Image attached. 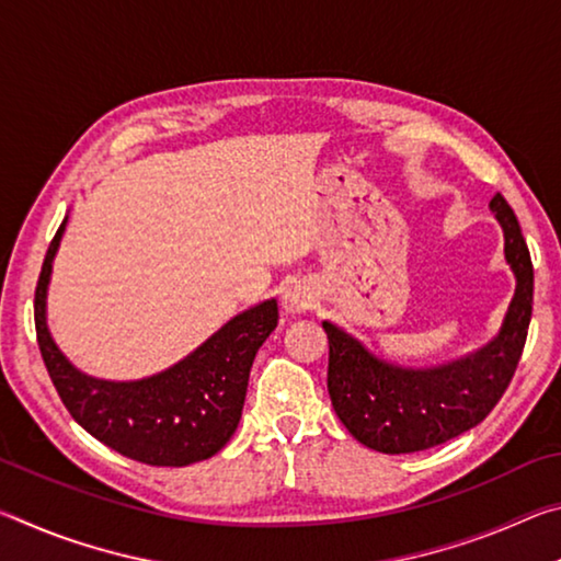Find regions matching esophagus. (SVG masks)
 I'll use <instances>...</instances> for the list:
<instances>
[{
  "label": "esophagus",
  "mask_w": 561,
  "mask_h": 561,
  "mask_svg": "<svg viewBox=\"0 0 561 561\" xmlns=\"http://www.w3.org/2000/svg\"><path fill=\"white\" fill-rule=\"evenodd\" d=\"M314 304V291H311L304 282H294L282 294V307L287 314H301V311L311 309Z\"/></svg>",
  "instance_id": "obj_1"
}]
</instances>
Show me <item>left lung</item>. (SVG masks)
<instances>
[{"label": "left lung", "mask_w": 561, "mask_h": 561, "mask_svg": "<svg viewBox=\"0 0 561 561\" xmlns=\"http://www.w3.org/2000/svg\"><path fill=\"white\" fill-rule=\"evenodd\" d=\"M490 210L505 234V260L517 282L500 334L490 344L450 364L411 368L378 358L331 321L321 324L329 336L331 405L366 448L386 455L435 448L485 421L507 391L527 341L535 270L505 197H492Z\"/></svg>", "instance_id": "8db88e82"}]
</instances>
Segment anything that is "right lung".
<instances>
[{"mask_svg":"<svg viewBox=\"0 0 561 561\" xmlns=\"http://www.w3.org/2000/svg\"><path fill=\"white\" fill-rule=\"evenodd\" d=\"M69 217L46 250L34 294L42 358L73 421L130 460L185 468L220 453L237 431L252 360L274 327L277 299L240 311L185 358L138 381H106L76 368L46 324V291Z\"/></svg>","mask_w":561,"mask_h":561,"instance_id":"right-lung-1","label":"right lung"}]
</instances>
